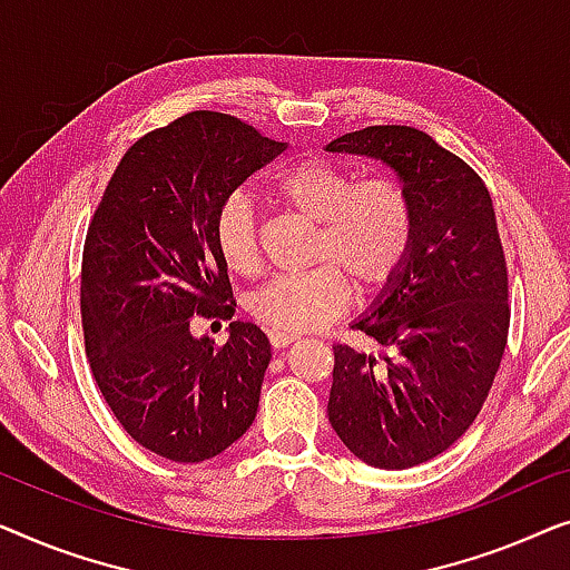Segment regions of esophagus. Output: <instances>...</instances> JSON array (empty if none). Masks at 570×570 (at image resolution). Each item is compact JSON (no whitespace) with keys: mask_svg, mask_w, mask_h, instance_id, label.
I'll use <instances>...</instances> for the list:
<instances>
[{"mask_svg":"<svg viewBox=\"0 0 570 570\" xmlns=\"http://www.w3.org/2000/svg\"><path fill=\"white\" fill-rule=\"evenodd\" d=\"M299 335L296 333H286V331H268V343L271 348H286L288 343H294Z\"/></svg>","mask_w":570,"mask_h":570,"instance_id":"1","label":"esophagus"}]
</instances>
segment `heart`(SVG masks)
<instances>
[{"label": "heart", "mask_w": 570, "mask_h": 570, "mask_svg": "<svg viewBox=\"0 0 570 570\" xmlns=\"http://www.w3.org/2000/svg\"><path fill=\"white\" fill-rule=\"evenodd\" d=\"M274 194L317 222L309 261L315 268L271 278L250 299V312L276 331H309L341 315L351 292L374 294L403 271L415 237V206L407 188L387 175L356 180L331 159H302L271 183ZM214 247L237 276L261 271V239L253 206L232 194L214 216Z\"/></svg>", "instance_id": "obj_1"}]
</instances>
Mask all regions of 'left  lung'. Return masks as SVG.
<instances>
[{
  "label": "left lung",
  "instance_id": "left-lung-1",
  "mask_svg": "<svg viewBox=\"0 0 570 570\" xmlns=\"http://www.w3.org/2000/svg\"><path fill=\"white\" fill-rule=\"evenodd\" d=\"M327 151L384 159L415 206L403 271L354 325L382 354L333 348L327 419L372 468H415L472 426L507 348L509 274L493 204L480 175L419 128L366 126Z\"/></svg>",
  "mask_w": 570,
  "mask_h": 570
}]
</instances>
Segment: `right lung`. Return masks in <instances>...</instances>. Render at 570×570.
<instances>
[{"label": "right lung", "mask_w": 570, "mask_h": 570, "mask_svg": "<svg viewBox=\"0 0 570 570\" xmlns=\"http://www.w3.org/2000/svg\"><path fill=\"white\" fill-rule=\"evenodd\" d=\"M282 151L235 116L194 110L126 149L87 227V362L126 434L165 460H212L255 421L266 335L235 320L219 346L194 338L190 323L232 320L214 216Z\"/></svg>", "instance_id": "right-lung-1"}]
</instances>
